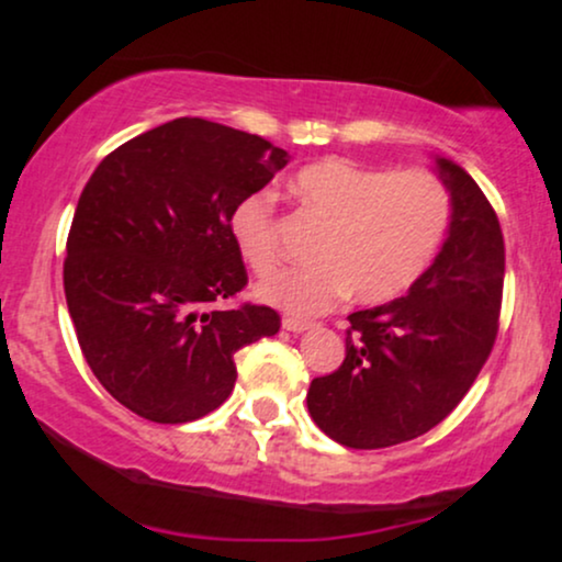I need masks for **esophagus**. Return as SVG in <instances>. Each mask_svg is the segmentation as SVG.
Returning <instances> with one entry per match:
<instances>
[{
  "mask_svg": "<svg viewBox=\"0 0 562 562\" xmlns=\"http://www.w3.org/2000/svg\"><path fill=\"white\" fill-rule=\"evenodd\" d=\"M282 327H285L288 333H303V330H308V327H312V322L295 319V317H285V319H282Z\"/></svg>",
  "mask_w": 562,
  "mask_h": 562,
  "instance_id": "obj_1",
  "label": "esophagus"
}]
</instances>
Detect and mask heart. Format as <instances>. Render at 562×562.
Returning <instances> with one entry per match:
<instances>
[{"instance_id":"1","label":"heart","mask_w":562,"mask_h":562,"mask_svg":"<svg viewBox=\"0 0 562 562\" xmlns=\"http://www.w3.org/2000/svg\"><path fill=\"white\" fill-rule=\"evenodd\" d=\"M306 216L325 224L314 243L317 263L288 269L259 285V299L312 317L348 293L359 303H389L434 263L451 218V198L436 173L389 171L346 158H322L290 179ZM229 235L259 277L280 263L274 195L250 192L232 205Z\"/></svg>"}]
</instances>
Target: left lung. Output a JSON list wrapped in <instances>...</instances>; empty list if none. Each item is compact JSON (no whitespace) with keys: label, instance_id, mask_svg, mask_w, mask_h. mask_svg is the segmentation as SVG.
<instances>
[{"label":"left lung","instance_id":"8db88e82","mask_svg":"<svg viewBox=\"0 0 562 562\" xmlns=\"http://www.w3.org/2000/svg\"><path fill=\"white\" fill-rule=\"evenodd\" d=\"M451 195L449 235L402 299L348 314L346 359L306 393L312 420L348 449L428 434L462 402L499 330L505 240L462 166L436 158Z\"/></svg>","mask_w":562,"mask_h":562}]
</instances>
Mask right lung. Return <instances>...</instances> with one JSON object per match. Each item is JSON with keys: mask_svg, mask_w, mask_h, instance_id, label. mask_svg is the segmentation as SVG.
<instances>
[{"mask_svg": "<svg viewBox=\"0 0 562 562\" xmlns=\"http://www.w3.org/2000/svg\"><path fill=\"white\" fill-rule=\"evenodd\" d=\"M288 160L256 134L177 119L115 147L89 177L63 285L83 359L134 415L169 425L209 415L235 389L237 348L280 330L269 306H205L248 285L232 205Z\"/></svg>", "mask_w": 562, "mask_h": 562, "instance_id": "add662e5", "label": "right lung"}]
</instances>
